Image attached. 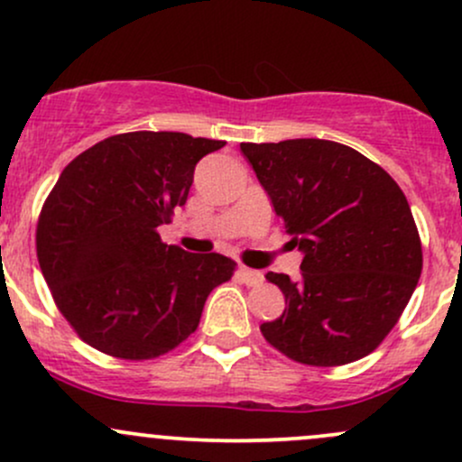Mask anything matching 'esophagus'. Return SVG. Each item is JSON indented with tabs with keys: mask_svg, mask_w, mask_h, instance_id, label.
<instances>
[{
	"mask_svg": "<svg viewBox=\"0 0 462 462\" xmlns=\"http://www.w3.org/2000/svg\"><path fill=\"white\" fill-rule=\"evenodd\" d=\"M238 273H241V280L247 286H258V284H263V280H264V275L261 272H256V269L241 267V269H238Z\"/></svg>",
	"mask_w": 462,
	"mask_h": 462,
	"instance_id": "34e87169",
	"label": "esophagus"
}]
</instances>
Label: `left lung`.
Here are the masks:
<instances>
[{
    "label": "left lung",
    "instance_id": "8db88e82",
    "mask_svg": "<svg viewBox=\"0 0 462 462\" xmlns=\"http://www.w3.org/2000/svg\"><path fill=\"white\" fill-rule=\"evenodd\" d=\"M241 152L304 254L298 280L267 273L286 309L263 323V337L312 367L367 356L393 330L421 275L406 195L380 164L341 143H241Z\"/></svg>",
    "mask_w": 462,
    "mask_h": 462
}]
</instances>
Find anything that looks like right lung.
Masks as SVG:
<instances>
[{
    "label": "right lung",
    "mask_w": 462,
    "mask_h": 462,
    "mask_svg": "<svg viewBox=\"0 0 462 462\" xmlns=\"http://www.w3.org/2000/svg\"><path fill=\"white\" fill-rule=\"evenodd\" d=\"M224 145L182 132H125L62 169L41 210L36 256L84 343L150 360L198 330L206 298L236 263L167 245L158 227L187 204L195 164Z\"/></svg>",
    "instance_id": "right-lung-1"
}]
</instances>
